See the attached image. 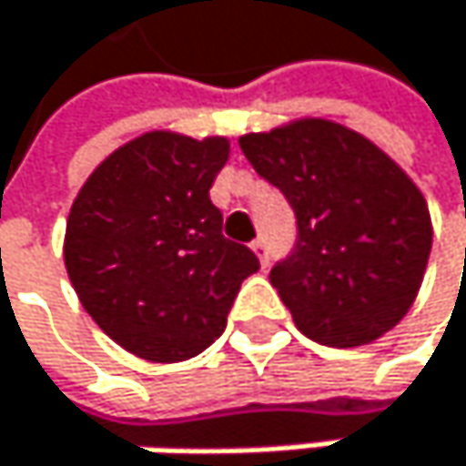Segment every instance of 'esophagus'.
<instances>
[{
  "instance_id": "1",
  "label": "esophagus",
  "mask_w": 466,
  "mask_h": 466,
  "mask_svg": "<svg viewBox=\"0 0 466 466\" xmlns=\"http://www.w3.org/2000/svg\"><path fill=\"white\" fill-rule=\"evenodd\" d=\"M251 251L257 254L259 265L268 268V246H265V240H254V243H251Z\"/></svg>"
}]
</instances>
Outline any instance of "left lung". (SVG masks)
Wrapping results in <instances>:
<instances>
[{
    "label": "left lung",
    "instance_id": "obj_1",
    "mask_svg": "<svg viewBox=\"0 0 466 466\" xmlns=\"http://www.w3.org/2000/svg\"><path fill=\"white\" fill-rule=\"evenodd\" d=\"M240 147L296 212V246L271 268L296 327L338 350L397 327L433 243L428 201L408 173L363 134L321 116L246 134Z\"/></svg>",
    "mask_w": 466,
    "mask_h": 466
}]
</instances>
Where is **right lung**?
<instances>
[{"label": "right lung", "mask_w": 466, "mask_h": 466, "mask_svg": "<svg viewBox=\"0 0 466 466\" xmlns=\"http://www.w3.org/2000/svg\"><path fill=\"white\" fill-rule=\"evenodd\" d=\"M228 139L147 131L116 147L72 201L64 262L97 327L137 358L178 363L226 329L259 259L223 238L209 187Z\"/></svg>", "instance_id": "right-lung-1"}]
</instances>
